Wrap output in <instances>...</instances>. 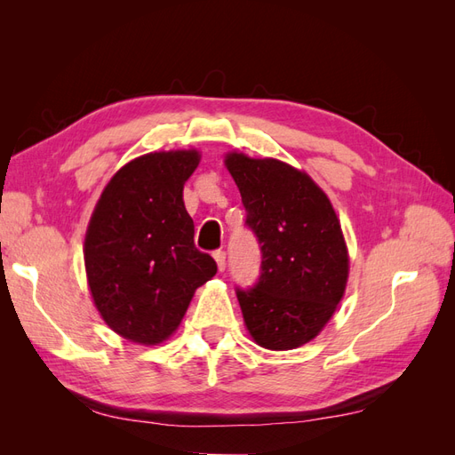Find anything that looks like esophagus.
<instances>
[{"label": "esophagus", "mask_w": 455, "mask_h": 455, "mask_svg": "<svg viewBox=\"0 0 455 455\" xmlns=\"http://www.w3.org/2000/svg\"><path fill=\"white\" fill-rule=\"evenodd\" d=\"M212 256H214V259H216L218 269L224 271V269H226V252H224V251H216Z\"/></svg>", "instance_id": "1"}]
</instances>
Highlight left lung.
I'll list each match as a JSON object with an SVG mask.
<instances>
[{
    "mask_svg": "<svg viewBox=\"0 0 455 455\" xmlns=\"http://www.w3.org/2000/svg\"><path fill=\"white\" fill-rule=\"evenodd\" d=\"M226 167L261 251L256 284L237 288L246 330L266 349H296L321 332L346 292L349 256L339 220L309 174L279 159L233 151Z\"/></svg>",
    "mask_w": 455,
    "mask_h": 455,
    "instance_id": "8db88e82",
    "label": "left lung"
}]
</instances>
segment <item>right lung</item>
I'll return each instance as SVG.
<instances>
[{
    "instance_id": "obj_1",
    "label": "right lung",
    "mask_w": 455,
    "mask_h": 455,
    "mask_svg": "<svg viewBox=\"0 0 455 455\" xmlns=\"http://www.w3.org/2000/svg\"><path fill=\"white\" fill-rule=\"evenodd\" d=\"M199 161L197 149L132 159L108 182L91 216L84 254L94 306L114 332L142 346L174 332L218 269L196 249L182 199Z\"/></svg>"
}]
</instances>
